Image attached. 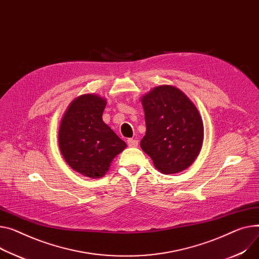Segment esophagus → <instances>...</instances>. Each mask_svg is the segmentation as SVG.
<instances>
[{
  "label": "esophagus",
  "mask_w": 259,
  "mask_h": 259,
  "mask_svg": "<svg viewBox=\"0 0 259 259\" xmlns=\"http://www.w3.org/2000/svg\"><path fill=\"white\" fill-rule=\"evenodd\" d=\"M127 145H128V147H130V148H135V147L139 146V142H137V141L134 140V139H128Z\"/></svg>",
  "instance_id": "obj_1"
}]
</instances>
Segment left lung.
<instances>
[{"mask_svg":"<svg viewBox=\"0 0 259 259\" xmlns=\"http://www.w3.org/2000/svg\"><path fill=\"white\" fill-rule=\"evenodd\" d=\"M141 101L146 120L141 148L154 166L165 175L191 166L204 140L203 120L194 103L171 85L156 86Z\"/></svg>","mask_w":259,"mask_h":259,"instance_id":"obj_1","label":"left lung"}]
</instances>
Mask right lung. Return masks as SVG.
Here are the masks:
<instances>
[{"instance_id": "1", "label": "right lung", "mask_w": 259, "mask_h": 259, "mask_svg": "<svg viewBox=\"0 0 259 259\" xmlns=\"http://www.w3.org/2000/svg\"><path fill=\"white\" fill-rule=\"evenodd\" d=\"M106 99L95 94L79 96L65 110L58 131V145L66 163L93 179L104 177L126 143L103 122Z\"/></svg>"}]
</instances>
